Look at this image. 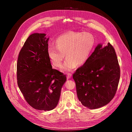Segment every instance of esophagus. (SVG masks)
<instances>
[{"mask_svg":"<svg viewBox=\"0 0 132 132\" xmlns=\"http://www.w3.org/2000/svg\"><path fill=\"white\" fill-rule=\"evenodd\" d=\"M72 77V75L71 73H68L67 75V79H70Z\"/></svg>","mask_w":132,"mask_h":132,"instance_id":"esophagus-1","label":"esophagus"}]
</instances>
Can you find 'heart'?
<instances>
[{
	"label": "heart",
	"mask_w": 132,
	"mask_h": 132,
	"mask_svg": "<svg viewBox=\"0 0 132 132\" xmlns=\"http://www.w3.org/2000/svg\"><path fill=\"white\" fill-rule=\"evenodd\" d=\"M55 43L56 47L50 45L48 49L50 61L60 68L66 54L67 59L62 69L71 71L76 65H83L87 61L94 48L95 38L88 32H69L59 36Z\"/></svg>",
	"instance_id": "obj_1"
}]
</instances>
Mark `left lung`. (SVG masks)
<instances>
[{"label": "left lung", "mask_w": 132, "mask_h": 132, "mask_svg": "<svg viewBox=\"0 0 132 132\" xmlns=\"http://www.w3.org/2000/svg\"><path fill=\"white\" fill-rule=\"evenodd\" d=\"M120 69L113 46L108 43L96 46L87 61L73 75L77 97L90 109L109 104L116 94Z\"/></svg>", "instance_id": "obj_1"}]
</instances>
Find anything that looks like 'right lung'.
<instances>
[{
	"label": "right lung",
	"mask_w": 132,
	"mask_h": 132,
	"mask_svg": "<svg viewBox=\"0 0 132 132\" xmlns=\"http://www.w3.org/2000/svg\"><path fill=\"white\" fill-rule=\"evenodd\" d=\"M45 33L28 37L20 50L17 63L18 86L32 108L50 111L57 106L66 75L53 69L48 55V40Z\"/></svg>",
	"instance_id": "1"
}]
</instances>
